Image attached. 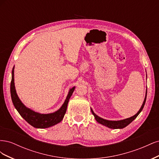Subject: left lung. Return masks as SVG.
Instances as JSON below:
<instances>
[{
	"label": "left lung",
	"instance_id": "1",
	"mask_svg": "<svg viewBox=\"0 0 159 159\" xmlns=\"http://www.w3.org/2000/svg\"><path fill=\"white\" fill-rule=\"evenodd\" d=\"M147 89L146 90V95H145V99H144V102L143 103V105L139 109V111L134 115L133 116L125 119H123V120H120V121H109V120H106V119H104L102 117H99V116H98L97 115H96L94 112L92 110V109L91 108V113L93 115V116L95 119L96 121H97L99 123L105 126V127H107L110 129H123L124 127H127L129 124L131 123L133 120L135 119L139 114L141 112V111L143 110V107H144V105L145 104L146 102V99H147Z\"/></svg>",
	"mask_w": 159,
	"mask_h": 159
}]
</instances>
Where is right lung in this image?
Wrapping results in <instances>:
<instances>
[{"label":"right lung","mask_w":159,"mask_h":159,"mask_svg":"<svg viewBox=\"0 0 159 159\" xmlns=\"http://www.w3.org/2000/svg\"><path fill=\"white\" fill-rule=\"evenodd\" d=\"M14 66L13 67L12 71L11 95L14 106L15 107L19 114L21 115V117L24 119H25L30 125L38 129L48 128L50 127L54 126L55 125L61 121L66 112L67 106H68L70 98H71V96L75 89V87L72 88L71 89H70L64 104L62 105L61 107L58 110L56 111L48 114H42L37 113L34 111L32 109L26 107L25 105L22 103L20 99H19L18 96L17 95L16 91L15 89V86H14Z\"/></svg>","instance_id":"obj_1"}]
</instances>
